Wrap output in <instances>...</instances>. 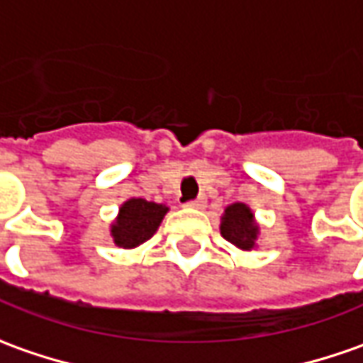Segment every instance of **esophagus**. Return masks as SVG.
Segmentation results:
<instances>
[{
  "mask_svg": "<svg viewBox=\"0 0 363 363\" xmlns=\"http://www.w3.org/2000/svg\"><path fill=\"white\" fill-rule=\"evenodd\" d=\"M205 199H203V196H201V199H194V201H189V203H186V205L184 206H189V208H205Z\"/></svg>",
  "mask_w": 363,
  "mask_h": 363,
  "instance_id": "obj_1",
  "label": "esophagus"
}]
</instances>
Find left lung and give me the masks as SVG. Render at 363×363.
Returning <instances> with one entry per match:
<instances>
[{"instance_id":"left-lung-1","label":"left lung","mask_w":363,"mask_h":363,"mask_svg":"<svg viewBox=\"0 0 363 363\" xmlns=\"http://www.w3.org/2000/svg\"><path fill=\"white\" fill-rule=\"evenodd\" d=\"M220 235L241 251H253L259 247V223L251 206L245 203H233L220 217Z\"/></svg>"}]
</instances>
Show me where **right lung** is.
<instances>
[{
    "label": "right lung",
    "instance_id": "1",
    "mask_svg": "<svg viewBox=\"0 0 363 363\" xmlns=\"http://www.w3.org/2000/svg\"><path fill=\"white\" fill-rule=\"evenodd\" d=\"M169 206L146 199H128L118 208L110 225V237L120 249H136L158 231Z\"/></svg>",
    "mask_w": 363,
    "mask_h": 363
}]
</instances>
